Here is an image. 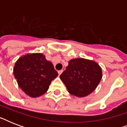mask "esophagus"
Here are the masks:
<instances>
[{
  "label": "esophagus",
  "mask_w": 127,
  "mask_h": 127,
  "mask_svg": "<svg viewBox=\"0 0 127 127\" xmlns=\"http://www.w3.org/2000/svg\"><path fill=\"white\" fill-rule=\"evenodd\" d=\"M63 72V70H59V71H58V73H59V75H61Z\"/></svg>",
  "instance_id": "1"
}]
</instances>
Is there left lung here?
Here are the masks:
<instances>
[{"label": "left lung", "instance_id": "8db88e82", "mask_svg": "<svg viewBox=\"0 0 127 127\" xmlns=\"http://www.w3.org/2000/svg\"><path fill=\"white\" fill-rule=\"evenodd\" d=\"M60 78L70 94L84 97L96 88L102 78V71L95 62L78 58L68 62Z\"/></svg>", "mask_w": 127, "mask_h": 127}]
</instances>
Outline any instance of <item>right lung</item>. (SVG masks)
<instances>
[{
    "label": "right lung",
    "instance_id": "obj_1",
    "mask_svg": "<svg viewBox=\"0 0 127 127\" xmlns=\"http://www.w3.org/2000/svg\"><path fill=\"white\" fill-rule=\"evenodd\" d=\"M14 75L19 87L29 96L35 97L48 90L58 73L43 54L33 53L21 57L17 61Z\"/></svg>",
    "mask_w": 127,
    "mask_h": 127
}]
</instances>
